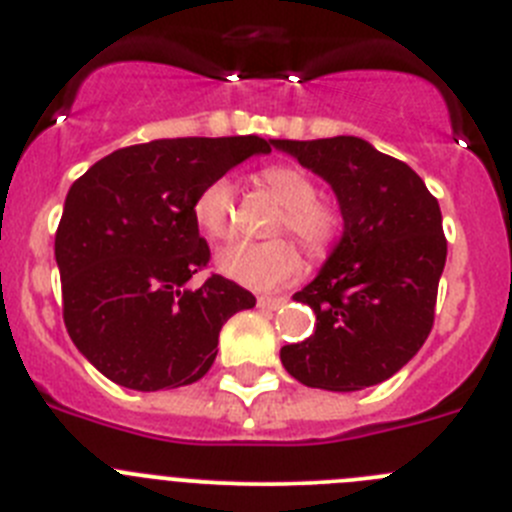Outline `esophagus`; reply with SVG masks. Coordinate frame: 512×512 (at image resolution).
I'll use <instances>...</instances> for the list:
<instances>
[{"instance_id":"esophagus-1","label":"esophagus","mask_w":512,"mask_h":512,"mask_svg":"<svg viewBox=\"0 0 512 512\" xmlns=\"http://www.w3.org/2000/svg\"><path fill=\"white\" fill-rule=\"evenodd\" d=\"M257 305H260V308H267V310H278L280 305H285V298H270V295H260V298H257Z\"/></svg>"}]
</instances>
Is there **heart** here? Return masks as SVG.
<instances>
[{"instance_id":"heart-1","label":"heart","mask_w":512,"mask_h":512,"mask_svg":"<svg viewBox=\"0 0 512 512\" xmlns=\"http://www.w3.org/2000/svg\"><path fill=\"white\" fill-rule=\"evenodd\" d=\"M260 184L283 204L275 234L290 232L298 237L310 257L321 260L341 237L343 219L336 207L318 199V184L295 166L275 164L260 171ZM234 189L229 179H214L194 199V222L209 240H227L234 222ZM219 270L234 283L252 290H275L293 283L303 272V255L290 240L234 242L217 257Z\"/></svg>"}]
</instances>
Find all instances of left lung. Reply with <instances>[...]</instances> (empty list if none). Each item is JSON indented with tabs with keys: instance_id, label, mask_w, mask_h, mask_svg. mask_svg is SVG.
<instances>
[{
	"instance_id": "8db88e82",
	"label": "left lung",
	"mask_w": 512,
	"mask_h": 512,
	"mask_svg": "<svg viewBox=\"0 0 512 512\" xmlns=\"http://www.w3.org/2000/svg\"><path fill=\"white\" fill-rule=\"evenodd\" d=\"M272 146L336 191L343 237L318 278L293 298L315 313L313 336L280 348L310 389L358 391L394 376L434 326L447 260L442 212L417 171L356 136Z\"/></svg>"
}]
</instances>
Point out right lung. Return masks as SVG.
<instances>
[{"label": "right lung", "instance_id": "obj_1", "mask_svg": "<svg viewBox=\"0 0 512 512\" xmlns=\"http://www.w3.org/2000/svg\"><path fill=\"white\" fill-rule=\"evenodd\" d=\"M260 136L161 138L113 151L68 191L55 232L62 318L90 364L136 391L194 384L219 331L255 295L222 275L189 288L209 262L194 199L252 154Z\"/></svg>", "mask_w": 512, "mask_h": 512}]
</instances>
